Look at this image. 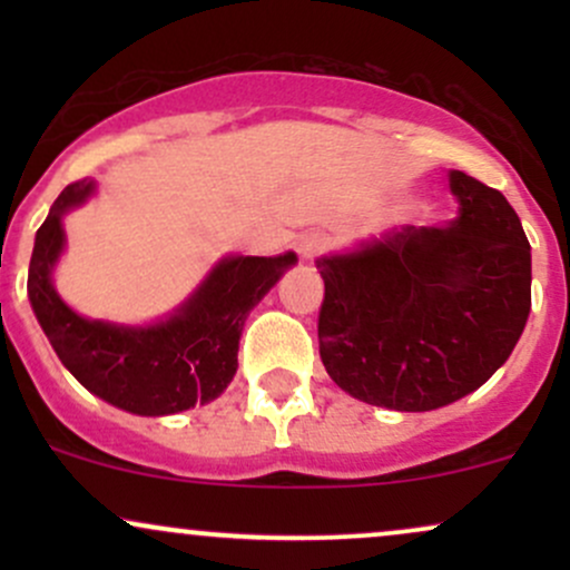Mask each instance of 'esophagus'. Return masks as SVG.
I'll list each match as a JSON object with an SVG mask.
<instances>
[{"label": "esophagus", "instance_id": "esophagus-1", "mask_svg": "<svg viewBox=\"0 0 570 570\" xmlns=\"http://www.w3.org/2000/svg\"><path fill=\"white\" fill-rule=\"evenodd\" d=\"M324 252V238L318 233H305L297 238V254L303 263H311Z\"/></svg>", "mask_w": 570, "mask_h": 570}]
</instances>
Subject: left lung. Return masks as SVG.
Here are the masks:
<instances>
[{
  "label": "left lung",
  "instance_id": "left-lung-1",
  "mask_svg": "<svg viewBox=\"0 0 570 570\" xmlns=\"http://www.w3.org/2000/svg\"><path fill=\"white\" fill-rule=\"evenodd\" d=\"M458 217L318 259V353L345 394L426 412L472 394L531 313V244L499 189L450 171Z\"/></svg>",
  "mask_w": 570,
  "mask_h": 570
}]
</instances>
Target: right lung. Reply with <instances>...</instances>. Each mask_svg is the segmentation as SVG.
Returning <instances> with one entry per match:
<instances>
[{
	"label": "right lung",
	"instance_id": "1",
	"mask_svg": "<svg viewBox=\"0 0 570 570\" xmlns=\"http://www.w3.org/2000/svg\"><path fill=\"white\" fill-rule=\"evenodd\" d=\"M94 193L75 181L58 195L37 230L29 263V299L61 364L90 394L134 415H174L217 399L238 370V340L246 316L297 263L281 257H225L193 297L166 322L117 326L77 316L53 289L63 252V214Z\"/></svg>",
	"mask_w": 570,
	"mask_h": 570
}]
</instances>
